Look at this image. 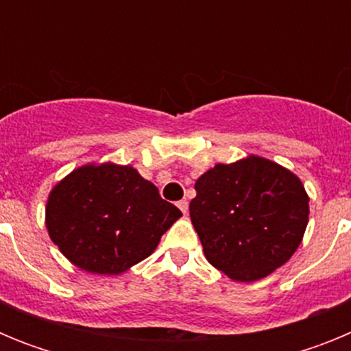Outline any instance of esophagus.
Wrapping results in <instances>:
<instances>
[{
  "instance_id": "1",
  "label": "esophagus",
  "mask_w": 351,
  "mask_h": 351,
  "mask_svg": "<svg viewBox=\"0 0 351 351\" xmlns=\"http://www.w3.org/2000/svg\"><path fill=\"white\" fill-rule=\"evenodd\" d=\"M188 206H190V204H188V200H179L178 202V207L181 209L182 214H188Z\"/></svg>"
}]
</instances>
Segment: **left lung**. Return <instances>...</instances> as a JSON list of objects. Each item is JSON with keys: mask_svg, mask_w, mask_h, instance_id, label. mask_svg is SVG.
<instances>
[{"mask_svg": "<svg viewBox=\"0 0 351 351\" xmlns=\"http://www.w3.org/2000/svg\"><path fill=\"white\" fill-rule=\"evenodd\" d=\"M190 218L210 265L235 281L262 280L299 247L309 197L295 173L247 156L218 163L195 182Z\"/></svg>", "mask_w": 351, "mask_h": 351, "instance_id": "8db88e82", "label": "left lung"}]
</instances>
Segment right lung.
I'll list each match as a JSON object with an SVG mask.
<instances>
[{"mask_svg":"<svg viewBox=\"0 0 351 351\" xmlns=\"http://www.w3.org/2000/svg\"><path fill=\"white\" fill-rule=\"evenodd\" d=\"M182 214L133 167L84 165L52 188L49 237L82 271L121 274L147 258Z\"/></svg>","mask_w":351,"mask_h":351,"instance_id":"1","label":"right lung"}]
</instances>
